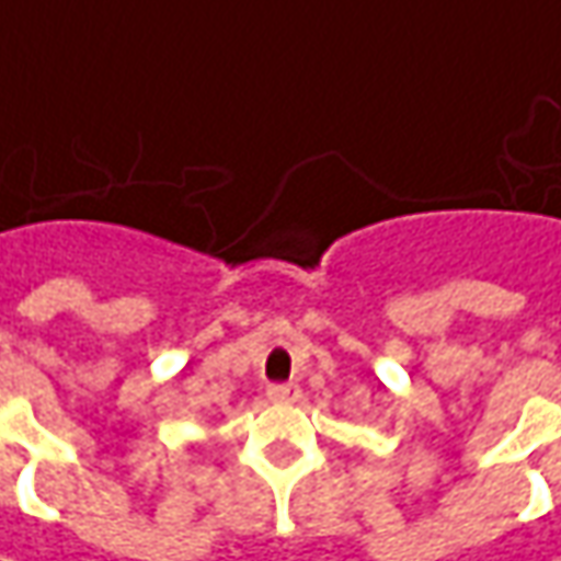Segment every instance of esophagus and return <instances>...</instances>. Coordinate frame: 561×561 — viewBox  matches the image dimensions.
Here are the masks:
<instances>
[{"label":"esophagus","instance_id":"esophagus-1","mask_svg":"<svg viewBox=\"0 0 561 561\" xmlns=\"http://www.w3.org/2000/svg\"><path fill=\"white\" fill-rule=\"evenodd\" d=\"M302 390L296 383H271L268 399L271 402H299Z\"/></svg>","mask_w":561,"mask_h":561}]
</instances>
